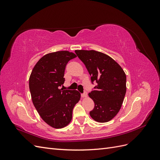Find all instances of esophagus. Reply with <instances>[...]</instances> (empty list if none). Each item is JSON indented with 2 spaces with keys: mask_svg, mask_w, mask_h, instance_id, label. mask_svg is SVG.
<instances>
[{
  "mask_svg": "<svg viewBox=\"0 0 160 160\" xmlns=\"http://www.w3.org/2000/svg\"><path fill=\"white\" fill-rule=\"evenodd\" d=\"M87 97H88V94H87V93H84L83 94H81V98H86Z\"/></svg>",
  "mask_w": 160,
  "mask_h": 160,
  "instance_id": "34e87169",
  "label": "esophagus"
}]
</instances>
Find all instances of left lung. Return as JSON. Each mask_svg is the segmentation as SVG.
Masks as SVG:
<instances>
[{"mask_svg":"<svg viewBox=\"0 0 160 160\" xmlns=\"http://www.w3.org/2000/svg\"><path fill=\"white\" fill-rule=\"evenodd\" d=\"M85 64L92 82L98 85L89 93L95 103L91 118L99 123L114 118L122 108L126 93V75L117 62L105 53L94 50H75Z\"/></svg>","mask_w":160,"mask_h":160,"instance_id":"1","label":"left lung"}]
</instances>
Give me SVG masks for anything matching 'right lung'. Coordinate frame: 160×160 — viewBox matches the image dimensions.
Here are the masks:
<instances>
[{"instance_id":"obj_1","label":"right lung","mask_w":160,"mask_h":160,"mask_svg":"<svg viewBox=\"0 0 160 160\" xmlns=\"http://www.w3.org/2000/svg\"><path fill=\"white\" fill-rule=\"evenodd\" d=\"M76 57L68 51L48 53L38 60L29 77L32 103L42 119L53 128L69 124L72 109L81 98L76 90L59 89L65 82L67 62Z\"/></svg>"}]
</instances>
